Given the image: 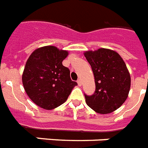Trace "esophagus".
<instances>
[{
  "label": "esophagus",
  "instance_id": "obj_1",
  "mask_svg": "<svg viewBox=\"0 0 148 148\" xmlns=\"http://www.w3.org/2000/svg\"><path fill=\"white\" fill-rule=\"evenodd\" d=\"M77 83H78V85H79V86H82V81H81V79H78L77 80Z\"/></svg>",
  "mask_w": 148,
  "mask_h": 148
}]
</instances>
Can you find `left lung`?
Masks as SVG:
<instances>
[{"label": "left lung", "mask_w": 148, "mask_h": 148, "mask_svg": "<svg viewBox=\"0 0 148 148\" xmlns=\"http://www.w3.org/2000/svg\"><path fill=\"white\" fill-rule=\"evenodd\" d=\"M84 55L95 82L94 94H85L86 104L99 114L114 112L127 99L131 87V76L124 60L118 53L105 48L86 51Z\"/></svg>", "instance_id": "1"}]
</instances>
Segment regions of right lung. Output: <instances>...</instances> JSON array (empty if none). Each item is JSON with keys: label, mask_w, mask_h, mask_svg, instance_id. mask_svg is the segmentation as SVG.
<instances>
[{"label": "right lung", "mask_w": 148, "mask_h": 148, "mask_svg": "<svg viewBox=\"0 0 148 148\" xmlns=\"http://www.w3.org/2000/svg\"><path fill=\"white\" fill-rule=\"evenodd\" d=\"M68 54L66 50L47 46L34 50L28 58L22 82L27 95L36 106L53 109L64 103L77 86L71 80L69 69L62 66Z\"/></svg>", "instance_id": "add662e5"}]
</instances>
